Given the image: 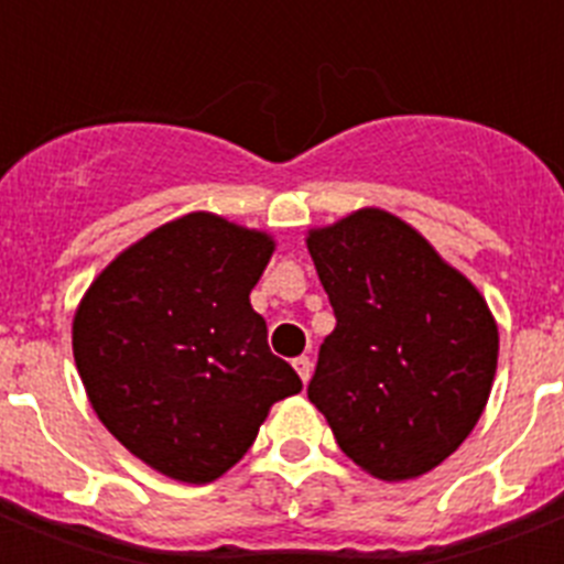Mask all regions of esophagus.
Returning <instances> with one entry per match:
<instances>
[{
  "instance_id": "esophagus-1",
  "label": "esophagus",
  "mask_w": 564,
  "mask_h": 564,
  "mask_svg": "<svg viewBox=\"0 0 564 564\" xmlns=\"http://www.w3.org/2000/svg\"><path fill=\"white\" fill-rule=\"evenodd\" d=\"M293 370L299 372V378H302V381H311V372H313V361L307 356H299V358H293Z\"/></svg>"
}]
</instances>
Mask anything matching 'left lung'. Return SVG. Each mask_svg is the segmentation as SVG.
<instances>
[{
  "instance_id": "1",
  "label": "left lung",
  "mask_w": 564,
  "mask_h": 564,
  "mask_svg": "<svg viewBox=\"0 0 564 564\" xmlns=\"http://www.w3.org/2000/svg\"><path fill=\"white\" fill-rule=\"evenodd\" d=\"M307 251L336 313L307 398L364 471L426 475L486 410L500 350L486 299L381 208L313 228Z\"/></svg>"
}]
</instances>
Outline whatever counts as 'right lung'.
<instances>
[{
	"label": "right lung",
	"mask_w": 564,
	"mask_h": 564,
	"mask_svg": "<svg viewBox=\"0 0 564 564\" xmlns=\"http://www.w3.org/2000/svg\"><path fill=\"white\" fill-rule=\"evenodd\" d=\"M271 253L268 234L194 212L115 257L78 305L73 356L93 410L172 480L226 475L273 403L302 390L251 307Z\"/></svg>",
	"instance_id": "obj_1"
}]
</instances>
